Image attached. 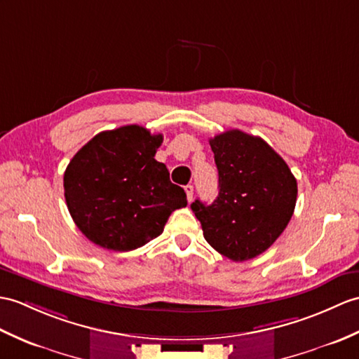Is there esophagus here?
<instances>
[{
    "instance_id": "esophagus-1",
    "label": "esophagus",
    "mask_w": 359,
    "mask_h": 359,
    "mask_svg": "<svg viewBox=\"0 0 359 359\" xmlns=\"http://www.w3.org/2000/svg\"><path fill=\"white\" fill-rule=\"evenodd\" d=\"M185 193H187L188 202H193V193H194L193 185H187V187H185Z\"/></svg>"
}]
</instances>
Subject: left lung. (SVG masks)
I'll return each instance as SVG.
<instances>
[{
  "mask_svg": "<svg viewBox=\"0 0 359 359\" xmlns=\"http://www.w3.org/2000/svg\"><path fill=\"white\" fill-rule=\"evenodd\" d=\"M219 170V196L191 210L203 237L232 262L263 254L286 229L297 203V180L262 137L229 130L210 139Z\"/></svg>",
  "mask_w": 359,
  "mask_h": 359,
  "instance_id": "1",
  "label": "left lung"
}]
</instances>
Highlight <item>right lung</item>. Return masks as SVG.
<instances>
[{
    "instance_id": "1",
    "label": "right lung",
    "mask_w": 359,
    "mask_h": 359,
    "mask_svg": "<svg viewBox=\"0 0 359 359\" xmlns=\"http://www.w3.org/2000/svg\"><path fill=\"white\" fill-rule=\"evenodd\" d=\"M162 142V135L125 125L99 133L67 165V208L95 245L133 251L161 236L171 212L188 205L185 191L154 159Z\"/></svg>"
}]
</instances>
